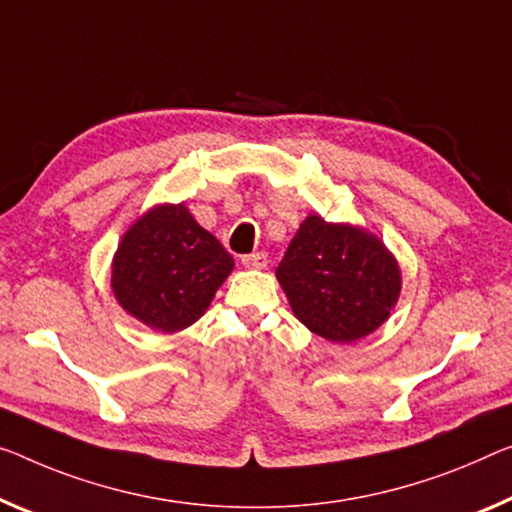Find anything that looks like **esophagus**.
Here are the masks:
<instances>
[{
  "label": "esophagus",
  "instance_id": "34e87169",
  "mask_svg": "<svg viewBox=\"0 0 512 512\" xmlns=\"http://www.w3.org/2000/svg\"><path fill=\"white\" fill-rule=\"evenodd\" d=\"M242 265H245L247 270H265V267H267V254H263V251H256V254L242 256Z\"/></svg>",
  "mask_w": 512,
  "mask_h": 512
}]
</instances>
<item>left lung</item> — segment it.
<instances>
[{"label":"left lung","mask_w":512,"mask_h":512,"mask_svg":"<svg viewBox=\"0 0 512 512\" xmlns=\"http://www.w3.org/2000/svg\"><path fill=\"white\" fill-rule=\"evenodd\" d=\"M277 279L297 320L334 343L375 332L403 286L398 261L377 235L318 215L300 224Z\"/></svg>","instance_id":"1"}]
</instances>
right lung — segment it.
Masks as SVG:
<instances>
[{"label":"right lung","mask_w":512,"mask_h":512,"mask_svg":"<svg viewBox=\"0 0 512 512\" xmlns=\"http://www.w3.org/2000/svg\"><path fill=\"white\" fill-rule=\"evenodd\" d=\"M233 265L185 203H162L125 231L112 261V290L132 318L171 334L206 313Z\"/></svg>","instance_id":"right-lung-1"}]
</instances>
